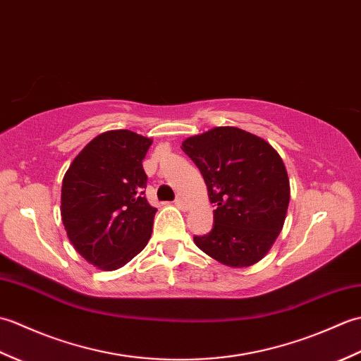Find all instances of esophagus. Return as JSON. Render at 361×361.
<instances>
[{
	"label": "esophagus",
	"mask_w": 361,
	"mask_h": 361,
	"mask_svg": "<svg viewBox=\"0 0 361 361\" xmlns=\"http://www.w3.org/2000/svg\"><path fill=\"white\" fill-rule=\"evenodd\" d=\"M175 204L178 206L180 209H186V208H188L186 198H183V197H176V198H175Z\"/></svg>",
	"instance_id": "obj_1"
}]
</instances>
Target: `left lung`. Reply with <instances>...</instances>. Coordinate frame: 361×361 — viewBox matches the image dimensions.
<instances>
[{
	"mask_svg": "<svg viewBox=\"0 0 361 361\" xmlns=\"http://www.w3.org/2000/svg\"><path fill=\"white\" fill-rule=\"evenodd\" d=\"M200 169L214 206L208 234L198 248L220 264L259 262L279 235L290 202L288 175L270 144L237 127H216L181 145Z\"/></svg>",
	"mask_w": 361,
	"mask_h": 361,
	"instance_id": "1",
	"label": "left lung"
}]
</instances>
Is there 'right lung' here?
<instances>
[{
	"mask_svg": "<svg viewBox=\"0 0 361 361\" xmlns=\"http://www.w3.org/2000/svg\"><path fill=\"white\" fill-rule=\"evenodd\" d=\"M152 140L111 130L85 145L62 183V220L74 248L101 270H116L147 245L157 208L142 169Z\"/></svg>",
	"mask_w": 361,
	"mask_h": 361,
	"instance_id": "obj_1",
	"label": "right lung"
}]
</instances>
